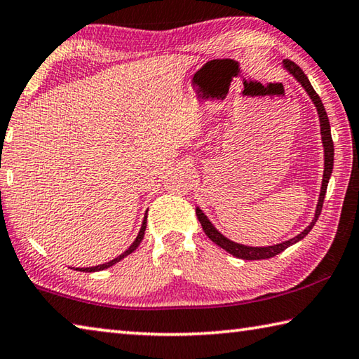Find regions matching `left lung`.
I'll use <instances>...</instances> for the list:
<instances>
[{
  "mask_svg": "<svg viewBox=\"0 0 359 359\" xmlns=\"http://www.w3.org/2000/svg\"><path fill=\"white\" fill-rule=\"evenodd\" d=\"M284 69L288 71V74H292L294 80L304 88V91L307 93V96L312 99L313 105H316L317 113H318V119H320V134H322V143H323V151H325V170H323V180H322V187H320V196H318V203L316 208V216H313L312 222L307 225V227L301 231L299 235H297L292 240L274 244V246H265V248H254V246H246V244H240L229 240L227 236H224L221 231H219L215 225L211 224V221L206 217L205 212L198 208H196L197 217L200 224H202V229L206 233V236L210 238L212 243H216L219 248H222L227 250L229 254H231L233 257H238V259L243 260H263V259H271V257L280 254L282 250H285L287 248L293 246L294 243H298L303 240V238L309 233L312 230L313 225H316L317 219L322 212V206H323V200L326 196V187H328L331 173H332V163H334V144H332V138H331V126H330V119L328 115H326V110L322 104V99H320L318 94L313 90L309 79L306 77V74L301 71V67L298 65H294L293 61L290 60H284Z\"/></svg>",
  "mask_w": 359,
  "mask_h": 359,
  "instance_id": "8db88e82",
  "label": "left lung"
}]
</instances>
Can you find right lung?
<instances>
[{
	"mask_svg": "<svg viewBox=\"0 0 359 359\" xmlns=\"http://www.w3.org/2000/svg\"><path fill=\"white\" fill-rule=\"evenodd\" d=\"M144 230H147V215H144V217H143L142 227H140V231H138V235H137V238H135V241L132 243L130 246H129V249H128V250H124V252H123L121 255H118L116 259H113V260H110V262L102 263V265H97V266H90V268H75V269H77V271L94 273V271H102V269H107V268L113 266V265H115V263L121 262V260H123V259H126V257H128L129 254L134 252V250L138 248V244H140V243H142V240H143V236H144Z\"/></svg>",
	"mask_w": 359,
	"mask_h": 359,
	"instance_id": "add662e5",
	"label": "right lung"
}]
</instances>
